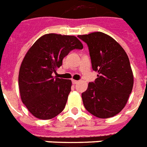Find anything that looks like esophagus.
<instances>
[{"label":"esophagus","mask_w":147,"mask_h":147,"mask_svg":"<svg viewBox=\"0 0 147 147\" xmlns=\"http://www.w3.org/2000/svg\"><path fill=\"white\" fill-rule=\"evenodd\" d=\"M71 82H72V84H73V85H76V84H77V83L78 82V81H77V80H71Z\"/></svg>","instance_id":"1"}]
</instances>
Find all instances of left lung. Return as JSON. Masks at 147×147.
<instances>
[{"mask_svg":"<svg viewBox=\"0 0 147 147\" xmlns=\"http://www.w3.org/2000/svg\"><path fill=\"white\" fill-rule=\"evenodd\" d=\"M78 37L87 44L92 69L98 72V78L82 94L85 109L99 118L115 116L124 107L133 89L129 58L121 45L105 33Z\"/></svg>","mask_w":147,"mask_h":147,"instance_id":"1","label":"left lung"}]
</instances>
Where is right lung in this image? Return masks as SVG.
I'll use <instances>...</instances> for the list:
<instances>
[{"label":"right lung","mask_w":147,"mask_h":147,"mask_svg":"<svg viewBox=\"0 0 147 147\" xmlns=\"http://www.w3.org/2000/svg\"><path fill=\"white\" fill-rule=\"evenodd\" d=\"M74 36L49 33L35 42L25 55L19 72L21 100L33 116L53 118L64 110L71 81L54 78L62 59L73 49H82Z\"/></svg>","instance_id":"1"}]
</instances>
